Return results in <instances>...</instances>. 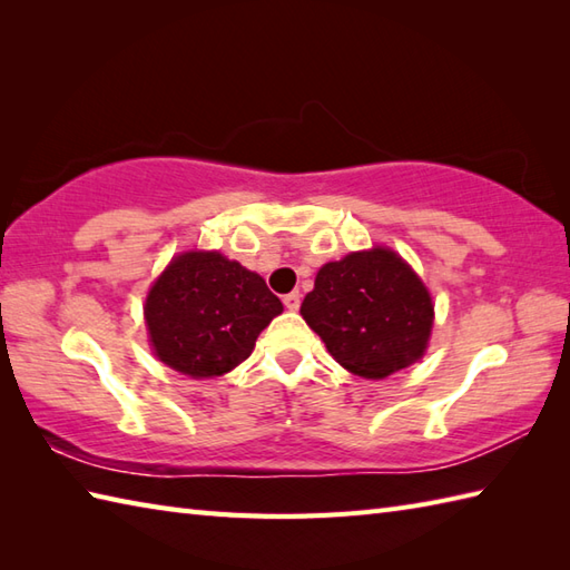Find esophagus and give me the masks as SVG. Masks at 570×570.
<instances>
[{"mask_svg": "<svg viewBox=\"0 0 570 570\" xmlns=\"http://www.w3.org/2000/svg\"><path fill=\"white\" fill-rule=\"evenodd\" d=\"M284 306H286L288 311H298V306H301V294H298V292L286 294V296H284Z\"/></svg>", "mask_w": 570, "mask_h": 570, "instance_id": "esophagus-1", "label": "esophagus"}]
</instances>
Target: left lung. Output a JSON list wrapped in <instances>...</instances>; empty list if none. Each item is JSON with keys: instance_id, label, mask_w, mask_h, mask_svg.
Segmentation results:
<instances>
[{"instance_id": "1", "label": "left lung", "mask_w": 570, "mask_h": 570, "mask_svg": "<svg viewBox=\"0 0 570 570\" xmlns=\"http://www.w3.org/2000/svg\"><path fill=\"white\" fill-rule=\"evenodd\" d=\"M301 316L345 370L382 380L423 355L433 306L411 266L374 247L321 266Z\"/></svg>"}]
</instances>
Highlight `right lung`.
Instances as JSON below:
<instances>
[{
	"instance_id": "right-lung-1",
	"label": "right lung",
	"mask_w": 570,
	"mask_h": 570,
	"mask_svg": "<svg viewBox=\"0 0 570 570\" xmlns=\"http://www.w3.org/2000/svg\"><path fill=\"white\" fill-rule=\"evenodd\" d=\"M282 311L259 274L217 252H186L156 278L144 316L156 357L200 380L245 362Z\"/></svg>"
}]
</instances>
